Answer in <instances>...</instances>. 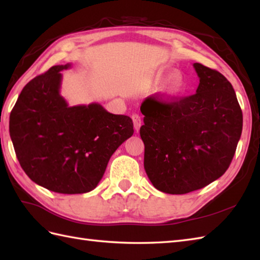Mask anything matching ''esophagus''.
Wrapping results in <instances>:
<instances>
[{"instance_id": "obj_1", "label": "esophagus", "mask_w": 260, "mask_h": 260, "mask_svg": "<svg viewBox=\"0 0 260 260\" xmlns=\"http://www.w3.org/2000/svg\"><path fill=\"white\" fill-rule=\"evenodd\" d=\"M132 119H133V124H134V128L136 132H139L142 125V120H141V116L139 114H133L132 115Z\"/></svg>"}]
</instances>
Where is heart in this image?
<instances>
[{
    "mask_svg": "<svg viewBox=\"0 0 260 260\" xmlns=\"http://www.w3.org/2000/svg\"><path fill=\"white\" fill-rule=\"evenodd\" d=\"M167 81V84L164 86L163 93L165 97L168 98H174L179 96L180 93L183 91L185 82L183 77L181 75H176L174 70H169V71H159V73L155 76V81L158 84H162L163 81Z\"/></svg>",
    "mask_w": 260,
    "mask_h": 260,
    "instance_id": "obj_1",
    "label": "heart"
}]
</instances>
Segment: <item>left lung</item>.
Masks as SVG:
<instances>
[{
    "label": "left lung",
    "instance_id": "1",
    "mask_svg": "<svg viewBox=\"0 0 260 260\" xmlns=\"http://www.w3.org/2000/svg\"><path fill=\"white\" fill-rule=\"evenodd\" d=\"M194 95L170 102L150 96L141 105L144 169L158 191L185 194L219 179L233 161L242 132V112L228 79L193 63Z\"/></svg>",
    "mask_w": 260,
    "mask_h": 260
}]
</instances>
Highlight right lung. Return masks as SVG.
<instances>
[{"label": "right lung", "instance_id": "add662e5", "mask_svg": "<svg viewBox=\"0 0 260 260\" xmlns=\"http://www.w3.org/2000/svg\"><path fill=\"white\" fill-rule=\"evenodd\" d=\"M71 63L53 66L22 89L10 115V136L21 168L46 189L78 194L95 189L110 156L133 135V120L101 104L68 106L60 95Z\"/></svg>", "mask_w": 260, "mask_h": 260}]
</instances>
